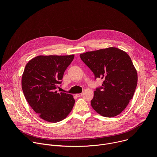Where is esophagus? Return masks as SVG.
Masks as SVG:
<instances>
[{
    "instance_id": "obj_1",
    "label": "esophagus",
    "mask_w": 157,
    "mask_h": 157,
    "mask_svg": "<svg viewBox=\"0 0 157 157\" xmlns=\"http://www.w3.org/2000/svg\"><path fill=\"white\" fill-rule=\"evenodd\" d=\"M76 96L77 97L79 98V97H81V96H82V93H79V94H76Z\"/></svg>"
}]
</instances>
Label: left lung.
I'll list each match as a JSON object with an SVG mask.
<instances>
[{
    "mask_svg": "<svg viewBox=\"0 0 157 157\" xmlns=\"http://www.w3.org/2000/svg\"><path fill=\"white\" fill-rule=\"evenodd\" d=\"M95 76L104 81L91 101L93 108L106 117L120 114L132 99L137 84V73L128 55L110 47L80 55Z\"/></svg>",
    "mask_w": 157,
    "mask_h": 157,
    "instance_id": "8db88e82",
    "label": "left lung"
}]
</instances>
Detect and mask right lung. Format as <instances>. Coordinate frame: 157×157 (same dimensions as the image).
I'll list each match as a JSON object with an SVG mask.
<instances>
[{"label": "right lung", "mask_w": 157, "mask_h": 157, "mask_svg": "<svg viewBox=\"0 0 157 157\" xmlns=\"http://www.w3.org/2000/svg\"><path fill=\"white\" fill-rule=\"evenodd\" d=\"M74 57V55H40L25 66L21 78L25 98L39 117L47 122L61 121L74 106L75 100L71 94L56 91Z\"/></svg>", "instance_id": "1"}]
</instances>
